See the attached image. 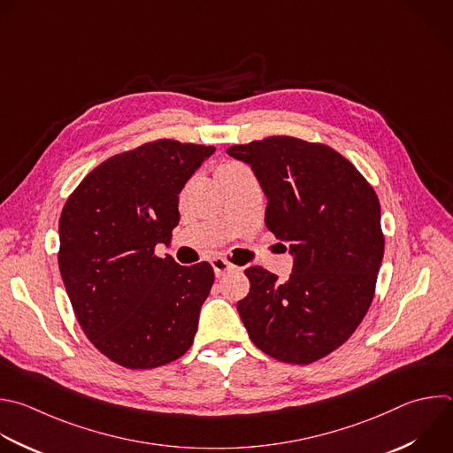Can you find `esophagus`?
<instances>
[{
    "mask_svg": "<svg viewBox=\"0 0 453 453\" xmlns=\"http://www.w3.org/2000/svg\"><path fill=\"white\" fill-rule=\"evenodd\" d=\"M211 266H213V270H215V275L217 277H222V275H226L227 272H231V270H234L236 266L234 265H231L229 261H226L224 257H215L213 261H211Z\"/></svg>",
    "mask_w": 453,
    "mask_h": 453,
    "instance_id": "34e87169",
    "label": "esophagus"
}]
</instances>
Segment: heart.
Returning a JSON list of instances; mask_svg holds the SVG:
<instances>
[{"mask_svg":"<svg viewBox=\"0 0 453 453\" xmlns=\"http://www.w3.org/2000/svg\"><path fill=\"white\" fill-rule=\"evenodd\" d=\"M233 167H238V165H236V164H229V165H224L220 171H227V169H233ZM220 171H219V173H220Z\"/></svg>","mask_w":453,"mask_h":453,"instance_id":"obj_1","label":"heart"}]
</instances>
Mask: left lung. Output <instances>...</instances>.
Wrapping results in <instances>:
<instances>
[{"label": "left lung", "instance_id": "obj_1", "mask_svg": "<svg viewBox=\"0 0 453 453\" xmlns=\"http://www.w3.org/2000/svg\"><path fill=\"white\" fill-rule=\"evenodd\" d=\"M227 155L250 165L268 199L265 224L293 256L286 280L261 266L245 270L240 319L270 357L319 361L352 336L373 300L384 256L377 194L324 143L268 136Z\"/></svg>", "mask_w": 453, "mask_h": 453}]
</instances>
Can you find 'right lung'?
Segmentation results:
<instances>
[{
    "label": "right lung",
    "mask_w": 453,
    "mask_h": 453,
    "mask_svg": "<svg viewBox=\"0 0 453 453\" xmlns=\"http://www.w3.org/2000/svg\"><path fill=\"white\" fill-rule=\"evenodd\" d=\"M215 153L211 145L158 140L96 167L67 199L58 266L92 345L131 370L157 368L194 343L215 273L210 263L158 257L180 224V194Z\"/></svg>",
    "instance_id": "obj_1"
}]
</instances>
